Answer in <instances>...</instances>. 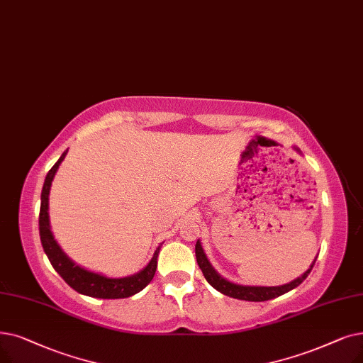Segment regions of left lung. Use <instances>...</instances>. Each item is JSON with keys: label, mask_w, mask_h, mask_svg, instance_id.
Instances as JSON below:
<instances>
[{"label": "left lung", "mask_w": 363, "mask_h": 363, "mask_svg": "<svg viewBox=\"0 0 363 363\" xmlns=\"http://www.w3.org/2000/svg\"><path fill=\"white\" fill-rule=\"evenodd\" d=\"M296 151H299V150L296 148ZM196 258H197L199 267L203 272L204 279H206L209 285H212L218 292L224 294L227 296H231V298H235V299H243V301H255V303L269 301V299L280 296L283 294L292 291L294 288L299 286L306 280V277L310 274L314 262H316V259H314L313 264L310 265V269L303 276H299L298 279L286 283V285H281V286H243V285H238V283H233L216 273V270L209 262L206 254H204L200 240H197V243H196Z\"/></svg>", "instance_id": "1"}]
</instances>
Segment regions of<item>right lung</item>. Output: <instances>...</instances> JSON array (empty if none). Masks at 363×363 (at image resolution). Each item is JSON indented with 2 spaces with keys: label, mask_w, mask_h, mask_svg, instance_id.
<instances>
[{
  "label": "right lung",
  "mask_w": 363,
  "mask_h": 363,
  "mask_svg": "<svg viewBox=\"0 0 363 363\" xmlns=\"http://www.w3.org/2000/svg\"><path fill=\"white\" fill-rule=\"evenodd\" d=\"M68 150L64 151L60 159L55 163V166L47 173L44 179L43 191H41V208H40V239L43 249L45 252L47 258H49L53 269L59 273V276L64 279L68 285L75 289L78 294H83L93 298H102V299H117V298H128L138 292L143 291L148 283L152 280L157 269V257H159L160 246L155 249L154 255L148 265L144 270L128 277L113 279L106 277L99 273L89 272L83 267L75 264L64 250L60 249L57 242L53 238V233L50 230V220H49V194L52 181L59 169V164L64 162Z\"/></svg>",
  "instance_id": "obj_1"
}]
</instances>
